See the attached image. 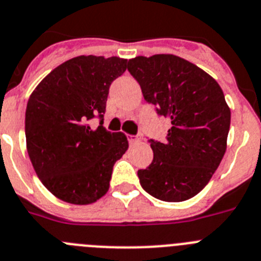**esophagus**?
Here are the masks:
<instances>
[{"instance_id":"obj_1","label":"esophagus","mask_w":261,"mask_h":261,"mask_svg":"<svg viewBox=\"0 0 261 261\" xmlns=\"http://www.w3.org/2000/svg\"><path fill=\"white\" fill-rule=\"evenodd\" d=\"M142 140V135H128V142L131 144H135V143H139Z\"/></svg>"}]
</instances>
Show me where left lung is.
Instances as JSON below:
<instances>
[{"label": "left lung", "mask_w": 261, "mask_h": 261, "mask_svg": "<svg viewBox=\"0 0 261 261\" xmlns=\"http://www.w3.org/2000/svg\"><path fill=\"white\" fill-rule=\"evenodd\" d=\"M127 69L145 100L171 122L165 142L151 140L153 161L138 171L140 185L160 200L191 199L210 182L226 151L230 108L221 87L174 55L138 56Z\"/></svg>", "instance_id": "8db88e82"}]
</instances>
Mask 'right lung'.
<instances>
[{
    "mask_svg": "<svg viewBox=\"0 0 261 261\" xmlns=\"http://www.w3.org/2000/svg\"><path fill=\"white\" fill-rule=\"evenodd\" d=\"M127 60L78 56L51 70L25 109V144L37 177L56 198L88 205L109 190L113 166L128 148L123 133H110L102 117L112 82ZM102 118L92 129L88 121Z\"/></svg>",
    "mask_w": 261,
    "mask_h": 261,
    "instance_id": "add662e5",
    "label": "right lung"
}]
</instances>
